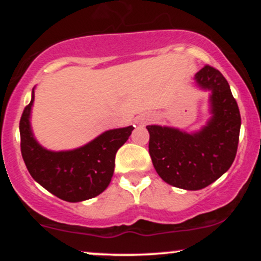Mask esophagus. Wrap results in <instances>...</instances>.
<instances>
[{"mask_svg": "<svg viewBox=\"0 0 261 261\" xmlns=\"http://www.w3.org/2000/svg\"><path fill=\"white\" fill-rule=\"evenodd\" d=\"M153 120V118H152L151 115H142L140 118V122L141 124H146V122H148V121H152Z\"/></svg>", "mask_w": 261, "mask_h": 261, "instance_id": "34e87169", "label": "esophagus"}]
</instances>
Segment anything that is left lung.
Segmentation results:
<instances>
[{"label": "left lung", "mask_w": 261, "mask_h": 261, "mask_svg": "<svg viewBox=\"0 0 261 261\" xmlns=\"http://www.w3.org/2000/svg\"><path fill=\"white\" fill-rule=\"evenodd\" d=\"M196 85L210 91L211 118L200 131L148 125V151L155 172L175 188L200 190L232 166L241 131V114L223 74L206 65L195 74Z\"/></svg>", "instance_id": "left-lung-1"}]
</instances>
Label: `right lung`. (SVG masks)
I'll return each mask as SVG.
<instances>
[{
  "label": "right lung",
  "mask_w": 261,
  "mask_h": 261,
  "mask_svg": "<svg viewBox=\"0 0 261 261\" xmlns=\"http://www.w3.org/2000/svg\"><path fill=\"white\" fill-rule=\"evenodd\" d=\"M34 101L24 108L19 121L20 151L27 169L35 181L59 199L80 202L99 195L108 188L115 167V154L126 142L133 126L114 128L82 147L54 152L41 147L31 127Z\"/></svg>",
  "instance_id": "add662e5"
}]
</instances>
